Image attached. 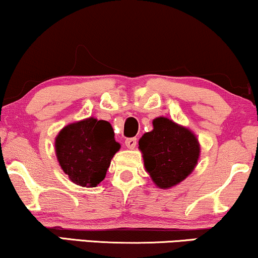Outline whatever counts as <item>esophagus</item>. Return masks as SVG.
<instances>
[{"mask_svg":"<svg viewBox=\"0 0 258 258\" xmlns=\"http://www.w3.org/2000/svg\"><path fill=\"white\" fill-rule=\"evenodd\" d=\"M125 144L128 149H135L137 145V138H127L125 140Z\"/></svg>","mask_w":258,"mask_h":258,"instance_id":"esophagus-1","label":"esophagus"}]
</instances>
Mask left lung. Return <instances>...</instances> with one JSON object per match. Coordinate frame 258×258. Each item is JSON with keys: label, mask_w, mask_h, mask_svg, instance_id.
Masks as SVG:
<instances>
[{"label": "left lung", "mask_w": 258, "mask_h": 258, "mask_svg": "<svg viewBox=\"0 0 258 258\" xmlns=\"http://www.w3.org/2000/svg\"><path fill=\"white\" fill-rule=\"evenodd\" d=\"M144 164L159 188L180 183L194 170L200 145L193 133L167 118L153 120V130L139 140Z\"/></svg>", "instance_id": "obj_1"}]
</instances>
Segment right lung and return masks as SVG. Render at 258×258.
Here are the masks:
<instances>
[{"label":"right lung","mask_w":258,"mask_h":258,"mask_svg":"<svg viewBox=\"0 0 258 258\" xmlns=\"http://www.w3.org/2000/svg\"><path fill=\"white\" fill-rule=\"evenodd\" d=\"M119 149L110 123L94 118L65 126L56 138L61 169L74 183L82 187H96L106 177Z\"/></svg>","instance_id":"right-lung-1"}]
</instances>
